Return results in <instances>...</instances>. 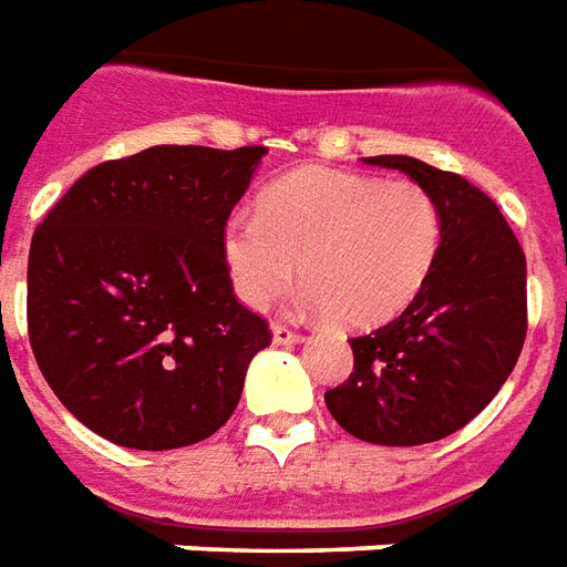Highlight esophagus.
Returning a JSON list of instances; mask_svg holds the SVG:
<instances>
[{"label": "esophagus", "mask_w": 567, "mask_h": 567, "mask_svg": "<svg viewBox=\"0 0 567 567\" xmlns=\"http://www.w3.org/2000/svg\"><path fill=\"white\" fill-rule=\"evenodd\" d=\"M270 330H272V342H276V346H295V342H303V337H300L297 330H291L288 324H279V321H276Z\"/></svg>", "instance_id": "esophagus-1"}]
</instances>
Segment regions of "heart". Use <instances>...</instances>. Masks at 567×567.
Returning a JSON list of instances; mask_svg holds the SVG:
<instances>
[{"instance_id":"b5f03b06","label":"heart","mask_w":567,"mask_h":567,"mask_svg":"<svg viewBox=\"0 0 567 567\" xmlns=\"http://www.w3.org/2000/svg\"><path fill=\"white\" fill-rule=\"evenodd\" d=\"M442 237V207L417 183L306 167L267 188L258 216H234L221 251L249 309L282 297L300 264L318 312L339 327H375L421 295Z\"/></svg>"}]
</instances>
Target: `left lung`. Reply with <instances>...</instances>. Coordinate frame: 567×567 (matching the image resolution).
I'll use <instances>...</instances> for the list:
<instances>
[{
    "instance_id": "8db88e82",
    "label": "left lung",
    "mask_w": 567,
    "mask_h": 567,
    "mask_svg": "<svg viewBox=\"0 0 567 567\" xmlns=\"http://www.w3.org/2000/svg\"><path fill=\"white\" fill-rule=\"evenodd\" d=\"M433 192L444 216L439 261L400 318L354 337V372L324 402L354 439L439 442L481 414L526 342V255L493 198L412 155H375Z\"/></svg>"
}]
</instances>
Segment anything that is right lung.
Masks as SVG:
<instances>
[{
    "label": "right lung",
    "instance_id": "right-lung-1",
    "mask_svg": "<svg viewBox=\"0 0 567 567\" xmlns=\"http://www.w3.org/2000/svg\"><path fill=\"white\" fill-rule=\"evenodd\" d=\"M264 146H150L86 171L32 234L27 321L50 390L134 451L204 442L270 346L234 297L225 225Z\"/></svg>",
    "mask_w": 567,
    "mask_h": 567
}]
</instances>
